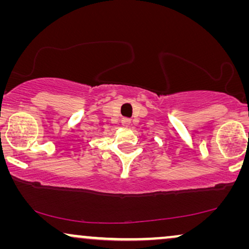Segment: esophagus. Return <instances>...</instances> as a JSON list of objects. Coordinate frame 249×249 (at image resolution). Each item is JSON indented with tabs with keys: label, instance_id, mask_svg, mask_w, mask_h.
<instances>
[{
	"label": "esophagus",
	"instance_id": "esophagus-1",
	"mask_svg": "<svg viewBox=\"0 0 249 249\" xmlns=\"http://www.w3.org/2000/svg\"><path fill=\"white\" fill-rule=\"evenodd\" d=\"M121 124H122V125H124V127H128V125H130V124H131V120H130V119H128V118H124L121 120Z\"/></svg>",
	"mask_w": 249,
	"mask_h": 249
}]
</instances>
